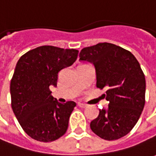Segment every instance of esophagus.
Listing matches in <instances>:
<instances>
[{
  "instance_id": "1",
  "label": "esophagus",
  "mask_w": 156,
  "mask_h": 156,
  "mask_svg": "<svg viewBox=\"0 0 156 156\" xmlns=\"http://www.w3.org/2000/svg\"><path fill=\"white\" fill-rule=\"evenodd\" d=\"M78 107H80V108H85V107H87V105H85V104H82V103H78Z\"/></svg>"
}]
</instances>
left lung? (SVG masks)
<instances>
[{"mask_svg": "<svg viewBox=\"0 0 156 156\" xmlns=\"http://www.w3.org/2000/svg\"><path fill=\"white\" fill-rule=\"evenodd\" d=\"M80 61L94 65L97 87L105 88L107 110L90 122V129L102 139L113 141L126 136L136 124L145 105V76L136 57L111 43L83 48Z\"/></svg>", "mask_w": 156, "mask_h": 156, "instance_id": "left-lung-1", "label": "left lung"}]
</instances>
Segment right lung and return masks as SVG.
Wrapping results in <instances>:
<instances>
[{
    "label": "right lung",
    "mask_w": 156,
    "mask_h": 156,
    "mask_svg": "<svg viewBox=\"0 0 156 156\" xmlns=\"http://www.w3.org/2000/svg\"><path fill=\"white\" fill-rule=\"evenodd\" d=\"M76 49L42 46L20 58L10 82L11 106L21 128L39 142H53L64 136L76 103H58L50 86L58 74L78 58Z\"/></svg>",
    "instance_id": "obj_1"
}]
</instances>
